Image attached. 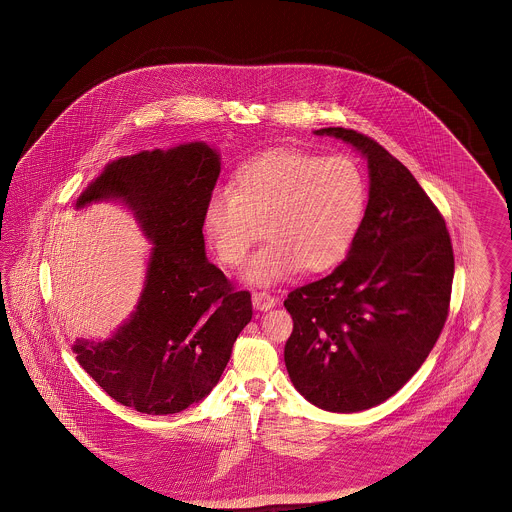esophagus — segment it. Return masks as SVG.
Returning <instances> with one entry per match:
<instances>
[{
  "label": "esophagus",
  "mask_w": 512,
  "mask_h": 512,
  "mask_svg": "<svg viewBox=\"0 0 512 512\" xmlns=\"http://www.w3.org/2000/svg\"><path fill=\"white\" fill-rule=\"evenodd\" d=\"M251 301H253V307L257 311H270L276 305V299L267 292H253Z\"/></svg>",
  "instance_id": "34e87169"
}]
</instances>
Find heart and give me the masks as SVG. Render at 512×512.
<instances>
[{"label": "heart", "mask_w": 512, "mask_h": 512, "mask_svg": "<svg viewBox=\"0 0 512 512\" xmlns=\"http://www.w3.org/2000/svg\"><path fill=\"white\" fill-rule=\"evenodd\" d=\"M365 207V176L351 159L274 149L249 159L230 190L207 199L203 228L228 267L242 265L265 232L268 244L249 259L242 278L270 286L299 267L320 272L338 265Z\"/></svg>", "instance_id": "b5f03b06"}]
</instances>
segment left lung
<instances>
[{
  "label": "left lung",
  "instance_id": "1",
  "mask_svg": "<svg viewBox=\"0 0 512 512\" xmlns=\"http://www.w3.org/2000/svg\"><path fill=\"white\" fill-rule=\"evenodd\" d=\"M368 165V205L332 274L284 307L293 332L284 361L293 388L330 413H359L401 390L445 324L455 259L445 220L409 169L347 128H320Z\"/></svg>",
  "mask_w": 512,
  "mask_h": 512
}]
</instances>
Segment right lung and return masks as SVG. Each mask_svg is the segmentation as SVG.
Instances as JSON below:
<instances>
[{
    "mask_svg": "<svg viewBox=\"0 0 512 512\" xmlns=\"http://www.w3.org/2000/svg\"><path fill=\"white\" fill-rule=\"evenodd\" d=\"M219 172L205 142L140 151L109 161L74 203H121L151 244L134 311L109 338L73 345L101 390L138 413H180L207 397L253 315L249 292L205 253L203 211Z\"/></svg>",
    "mask_w": 512,
    "mask_h": 512,
    "instance_id": "1",
    "label": "right lung"
}]
</instances>
